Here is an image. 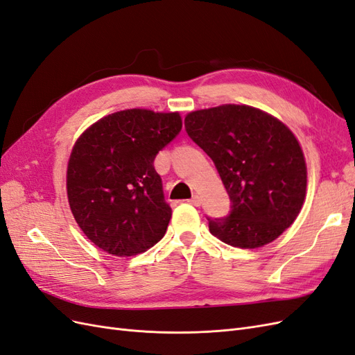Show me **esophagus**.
Wrapping results in <instances>:
<instances>
[{"label":"esophagus","instance_id":"obj_1","mask_svg":"<svg viewBox=\"0 0 355 355\" xmlns=\"http://www.w3.org/2000/svg\"><path fill=\"white\" fill-rule=\"evenodd\" d=\"M187 202H189V204H191V205H195V207H200V204H202V200H200V198L198 195H195L193 198L189 199Z\"/></svg>","mask_w":355,"mask_h":355}]
</instances>
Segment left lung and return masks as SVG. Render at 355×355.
Here are the masks:
<instances>
[{
	"label": "left lung",
	"instance_id": "1",
	"mask_svg": "<svg viewBox=\"0 0 355 355\" xmlns=\"http://www.w3.org/2000/svg\"><path fill=\"white\" fill-rule=\"evenodd\" d=\"M184 128L214 162L230 198L226 217H207L211 234L239 248L277 239L306 193L305 157L291 130L261 110L235 104L193 111Z\"/></svg>",
	"mask_w": 355,
	"mask_h": 355
}]
</instances>
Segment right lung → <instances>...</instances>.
I'll use <instances>...</instances> for the list:
<instances>
[{"mask_svg":"<svg viewBox=\"0 0 355 355\" xmlns=\"http://www.w3.org/2000/svg\"><path fill=\"white\" fill-rule=\"evenodd\" d=\"M181 126L178 113L134 108L98 120L77 139L68 202L83 234L108 254L137 256L164 238L171 207L155 159Z\"/></svg>","mask_w":355,"mask_h":355,"instance_id":"add662e5","label":"right lung"}]
</instances>
